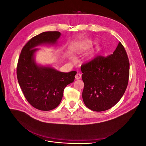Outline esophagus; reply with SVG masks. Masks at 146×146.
Listing matches in <instances>:
<instances>
[{"label": "esophagus", "mask_w": 146, "mask_h": 146, "mask_svg": "<svg viewBox=\"0 0 146 146\" xmlns=\"http://www.w3.org/2000/svg\"><path fill=\"white\" fill-rule=\"evenodd\" d=\"M81 77H82V75L79 73H77L76 75V78L77 79V80H78V79H80L81 78Z\"/></svg>", "instance_id": "obj_1"}]
</instances>
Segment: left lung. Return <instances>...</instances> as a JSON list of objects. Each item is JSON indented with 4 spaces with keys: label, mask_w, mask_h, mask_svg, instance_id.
Returning a JSON list of instances; mask_svg holds the SVG:
<instances>
[{
    "label": "left lung",
    "mask_w": 146,
    "mask_h": 146,
    "mask_svg": "<svg viewBox=\"0 0 146 146\" xmlns=\"http://www.w3.org/2000/svg\"><path fill=\"white\" fill-rule=\"evenodd\" d=\"M83 102L94 111L115 105L124 94L129 82L130 63L124 47L119 42L113 54L97 56L81 66Z\"/></svg>",
    "instance_id": "8db88e82"
}]
</instances>
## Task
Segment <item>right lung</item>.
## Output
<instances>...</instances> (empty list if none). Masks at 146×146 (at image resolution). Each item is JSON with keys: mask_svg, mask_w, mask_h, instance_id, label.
<instances>
[{"mask_svg": "<svg viewBox=\"0 0 146 146\" xmlns=\"http://www.w3.org/2000/svg\"><path fill=\"white\" fill-rule=\"evenodd\" d=\"M59 32H46L33 37L23 47L17 65V77L28 102L41 111L56 108L63 98L65 87L74 81L76 71L61 72L50 67L38 66L34 54L41 44H55Z\"/></svg>", "mask_w": 146, "mask_h": 146, "instance_id": "obj_1", "label": "right lung"}]
</instances>
